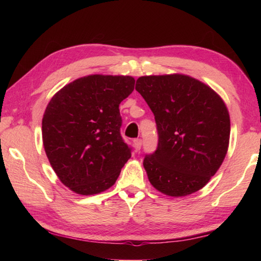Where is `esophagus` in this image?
Listing matches in <instances>:
<instances>
[{"instance_id":"obj_1","label":"esophagus","mask_w":261,"mask_h":261,"mask_svg":"<svg viewBox=\"0 0 261 261\" xmlns=\"http://www.w3.org/2000/svg\"><path fill=\"white\" fill-rule=\"evenodd\" d=\"M134 145H135L137 151H139V149L141 148V145H143V141H141L140 138H137L134 140Z\"/></svg>"}]
</instances>
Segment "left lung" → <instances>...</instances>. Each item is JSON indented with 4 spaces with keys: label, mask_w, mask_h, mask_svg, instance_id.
I'll use <instances>...</instances> for the list:
<instances>
[{
    "label": "left lung",
    "mask_w": 261,
    "mask_h": 261,
    "mask_svg": "<svg viewBox=\"0 0 261 261\" xmlns=\"http://www.w3.org/2000/svg\"><path fill=\"white\" fill-rule=\"evenodd\" d=\"M136 90L153 112L159 135L156 151L144 159L149 182L171 197L204 188L229 146L223 100L206 84L179 73L139 77Z\"/></svg>",
    "instance_id": "8db88e82"
}]
</instances>
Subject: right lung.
Masks as SVG:
<instances>
[{
    "mask_svg": "<svg viewBox=\"0 0 261 261\" xmlns=\"http://www.w3.org/2000/svg\"><path fill=\"white\" fill-rule=\"evenodd\" d=\"M134 88L130 76L91 74L61 88L48 103L43 147L57 177L73 192L106 191L131 158L118 107Z\"/></svg>",
    "mask_w": 261,
    "mask_h": 261,
    "instance_id": "right-lung-1",
    "label": "right lung"
}]
</instances>
